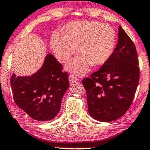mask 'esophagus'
<instances>
[{
	"label": "esophagus",
	"mask_w": 150,
	"mask_h": 150,
	"mask_svg": "<svg viewBox=\"0 0 150 150\" xmlns=\"http://www.w3.org/2000/svg\"><path fill=\"white\" fill-rule=\"evenodd\" d=\"M69 83H70L71 85H73V84L79 82V79L74 75H69Z\"/></svg>",
	"instance_id": "obj_1"
}]
</instances>
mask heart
<instances>
[{
  "mask_svg": "<svg viewBox=\"0 0 150 150\" xmlns=\"http://www.w3.org/2000/svg\"><path fill=\"white\" fill-rule=\"evenodd\" d=\"M117 36L111 26L100 22H72L67 24L62 34L54 32L50 44L59 61L64 63L78 52L81 56L69 61L67 68L83 74L90 65L100 66L109 60L116 46Z\"/></svg>",
  "mask_w": 150,
  "mask_h": 150,
  "instance_id": "obj_1",
  "label": "heart"
}]
</instances>
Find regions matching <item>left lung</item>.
Wrapping results in <instances>:
<instances>
[{
	"label": "left lung",
	"instance_id": "1",
	"mask_svg": "<svg viewBox=\"0 0 150 150\" xmlns=\"http://www.w3.org/2000/svg\"><path fill=\"white\" fill-rule=\"evenodd\" d=\"M139 64L136 47L120 26L118 43L112 57L98 71L82 81L92 117L108 122L126 113L132 103L139 84Z\"/></svg>",
	"mask_w": 150,
	"mask_h": 150
}]
</instances>
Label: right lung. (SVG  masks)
<instances>
[{
	"label": "right lung",
	"instance_id": "obj_1",
	"mask_svg": "<svg viewBox=\"0 0 150 150\" xmlns=\"http://www.w3.org/2000/svg\"><path fill=\"white\" fill-rule=\"evenodd\" d=\"M13 101L28 116L37 121L54 118L69 87L68 74L52 54H48L40 70L30 76H11Z\"/></svg>",
	"mask_w": 150,
	"mask_h": 150
}]
</instances>
